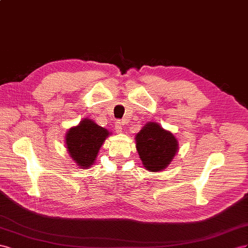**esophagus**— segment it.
Masks as SVG:
<instances>
[{"mask_svg": "<svg viewBox=\"0 0 248 248\" xmlns=\"http://www.w3.org/2000/svg\"><path fill=\"white\" fill-rule=\"evenodd\" d=\"M124 122H120V120H118V122H116L115 124V131L116 133H122L123 132V126H124Z\"/></svg>", "mask_w": 248, "mask_h": 248, "instance_id": "34e87169", "label": "esophagus"}]
</instances>
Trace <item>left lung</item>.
Segmentation results:
<instances>
[{
	"label": "left lung",
	"instance_id": "8db88e82",
	"mask_svg": "<svg viewBox=\"0 0 248 248\" xmlns=\"http://www.w3.org/2000/svg\"><path fill=\"white\" fill-rule=\"evenodd\" d=\"M140 160L146 170L158 172L171 163L179 151V141L158 123H146L135 137Z\"/></svg>",
	"mask_w": 248,
	"mask_h": 248
}]
</instances>
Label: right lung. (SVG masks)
<instances>
[{
	"label": "right lung",
	"mask_w": 248,
	"mask_h": 248,
	"mask_svg": "<svg viewBox=\"0 0 248 248\" xmlns=\"http://www.w3.org/2000/svg\"><path fill=\"white\" fill-rule=\"evenodd\" d=\"M110 134L93 120L84 118L66 132L65 144L69 157L82 169L90 167L94 164L98 151Z\"/></svg>",
	"instance_id": "add662e5"
}]
</instances>
